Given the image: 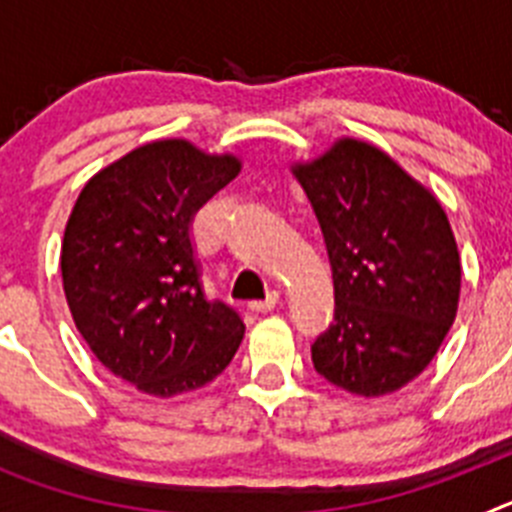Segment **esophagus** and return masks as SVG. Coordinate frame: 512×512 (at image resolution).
Instances as JSON below:
<instances>
[{
  "label": "esophagus",
  "instance_id": "obj_1",
  "mask_svg": "<svg viewBox=\"0 0 512 512\" xmlns=\"http://www.w3.org/2000/svg\"><path fill=\"white\" fill-rule=\"evenodd\" d=\"M277 302H279V292H271L266 300H253L248 307H251L253 312H271L274 307H277Z\"/></svg>",
  "mask_w": 512,
  "mask_h": 512
}]
</instances>
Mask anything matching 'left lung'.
Listing matches in <instances>:
<instances>
[{"label": "left lung", "instance_id": "8db88e82", "mask_svg": "<svg viewBox=\"0 0 512 512\" xmlns=\"http://www.w3.org/2000/svg\"><path fill=\"white\" fill-rule=\"evenodd\" d=\"M295 176L333 271V323L312 343L320 377L364 397L431 364L456 318L461 264L449 217L387 153L338 140Z\"/></svg>", "mask_w": 512, "mask_h": 512}]
</instances>
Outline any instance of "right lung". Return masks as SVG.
Masks as SVG:
<instances>
[{"label": "right lung", "instance_id": "1", "mask_svg": "<svg viewBox=\"0 0 512 512\" xmlns=\"http://www.w3.org/2000/svg\"><path fill=\"white\" fill-rule=\"evenodd\" d=\"M241 164L187 140L135 148L81 189L61 248L63 292L99 361L140 392L174 397L223 372L243 318L212 300L192 223Z\"/></svg>", "mask_w": 512, "mask_h": 512}]
</instances>
